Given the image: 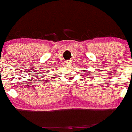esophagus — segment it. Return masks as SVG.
Segmentation results:
<instances>
[{"instance_id":"34e87169","label":"esophagus","mask_w":132,"mask_h":132,"mask_svg":"<svg viewBox=\"0 0 132 132\" xmlns=\"http://www.w3.org/2000/svg\"><path fill=\"white\" fill-rule=\"evenodd\" d=\"M71 61H68L67 64H71Z\"/></svg>"}]
</instances>
